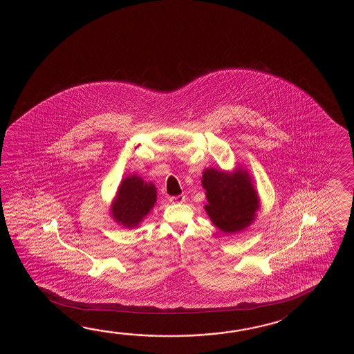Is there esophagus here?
I'll use <instances>...</instances> for the list:
<instances>
[{"label": "esophagus", "mask_w": 354, "mask_h": 354, "mask_svg": "<svg viewBox=\"0 0 354 354\" xmlns=\"http://www.w3.org/2000/svg\"><path fill=\"white\" fill-rule=\"evenodd\" d=\"M186 201V196L185 195H178V196H172V197H169V203H182Z\"/></svg>", "instance_id": "esophagus-1"}]
</instances>
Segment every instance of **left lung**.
<instances>
[{"label":"left lung","mask_w":354,"mask_h":354,"mask_svg":"<svg viewBox=\"0 0 354 354\" xmlns=\"http://www.w3.org/2000/svg\"><path fill=\"white\" fill-rule=\"evenodd\" d=\"M201 183L209 203L205 210L220 230L239 232L256 218L259 198L247 171L236 168L234 172H225L207 168Z\"/></svg>","instance_id":"obj_1"}]
</instances>
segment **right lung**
Here are the masks:
<instances>
[{
	"mask_svg": "<svg viewBox=\"0 0 354 354\" xmlns=\"http://www.w3.org/2000/svg\"><path fill=\"white\" fill-rule=\"evenodd\" d=\"M157 201V188L140 176H129L121 182L111 206L116 223L133 229L139 225Z\"/></svg>",
	"mask_w": 354,
	"mask_h": 354,
	"instance_id": "obj_1",
	"label": "right lung"
}]
</instances>
